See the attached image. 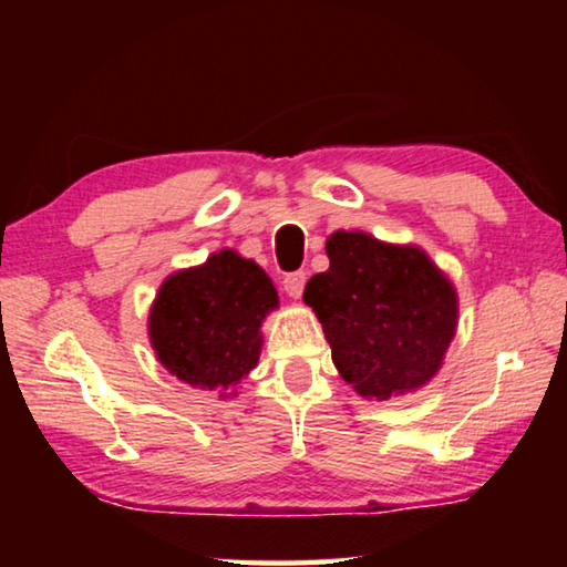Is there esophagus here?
<instances>
[{"label": "esophagus", "instance_id": "34e87169", "mask_svg": "<svg viewBox=\"0 0 567 567\" xmlns=\"http://www.w3.org/2000/svg\"><path fill=\"white\" fill-rule=\"evenodd\" d=\"M305 282H307V275L305 272H292L287 275L282 280V287L287 297H292V300H300L302 297V290H305Z\"/></svg>", "mask_w": 567, "mask_h": 567}]
</instances>
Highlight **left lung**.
Segmentation results:
<instances>
[{"label": "left lung", "mask_w": 567, "mask_h": 567, "mask_svg": "<svg viewBox=\"0 0 567 567\" xmlns=\"http://www.w3.org/2000/svg\"><path fill=\"white\" fill-rule=\"evenodd\" d=\"M330 270L312 275L302 300L330 342L340 378L364 400L425 388L457 332V290L417 245L362 229L328 237Z\"/></svg>", "instance_id": "1"}]
</instances>
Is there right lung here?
Segmentation results:
<instances>
[{
  "label": "right lung",
  "instance_id": "1",
  "mask_svg": "<svg viewBox=\"0 0 567 567\" xmlns=\"http://www.w3.org/2000/svg\"><path fill=\"white\" fill-rule=\"evenodd\" d=\"M277 307L280 297L262 267L237 249H219L165 277L150 307V344L185 385L235 398L257 368L262 322Z\"/></svg>",
  "mask_w": 567,
  "mask_h": 567
}]
</instances>
